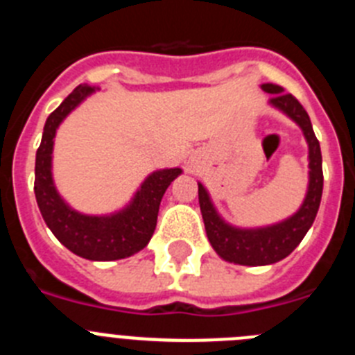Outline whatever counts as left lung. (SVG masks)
Instances as JSON below:
<instances>
[{
	"label": "left lung",
	"instance_id": "left-lung-1",
	"mask_svg": "<svg viewBox=\"0 0 355 355\" xmlns=\"http://www.w3.org/2000/svg\"><path fill=\"white\" fill-rule=\"evenodd\" d=\"M261 89L272 94L270 105L293 119L304 131V137L309 146V187H307L306 199L299 211L286 220L268 225V227L238 229L222 220L215 206L211 205L206 188L199 183L200 213H202L209 243L222 259L247 266L272 265L293 252L295 247L302 241L315 222L320 200H322V190H324L320 142L316 140L307 112L291 94L283 92L279 85L265 83L261 85Z\"/></svg>",
	"mask_w": 355,
	"mask_h": 355
}]
</instances>
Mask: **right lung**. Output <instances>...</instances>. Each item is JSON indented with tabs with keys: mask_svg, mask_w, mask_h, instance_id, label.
Instances as JSON below:
<instances>
[{
	"mask_svg": "<svg viewBox=\"0 0 355 355\" xmlns=\"http://www.w3.org/2000/svg\"><path fill=\"white\" fill-rule=\"evenodd\" d=\"M92 92L89 85H78L46 121L35 158V197L44 222L71 252L92 261H114L133 256L149 243L163 193L181 174V168L153 172L130 205L112 215H83L69 208L53 183V139L60 122Z\"/></svg>",
	"mask_w": 355,
	"mask_h": 355,
	"instance_id": "obj_1",
	"label": "right lung"
}]
</instances>
